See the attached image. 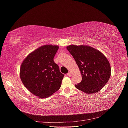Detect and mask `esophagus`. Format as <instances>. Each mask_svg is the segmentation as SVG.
<instances>
[{
    "label": "esophagus",
    "instance_id": "1",
    "mask_svg": "<svg viewBox=\"0 0 128 128\" xmlns=\"http://www.w3.org/2000/svg\"><path fill=\"white\" fill-rule=\"evenodd\" d=\"M67 75H68V76H71L72 75V73L70 72H68V74H67Z\"/></svg>",
    "mask_w": 128,
    "mask_h": 128
}]
</instances>
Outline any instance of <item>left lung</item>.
I'll list each match as a JSON object with an SVG mask.
<instances>
[{"mask_svg": "<svg viewBox=\"0 0 128 128\" xmlns=\"http://www.w3.org/2000/svg\"><path fill=\"white\" fill-rule=\"evenodd\" d=\"M67 49L76 61L82 80L75 87L88 94L99 91L111 75L110 64L103 54L88 45H70Z\"/></svg>", "mask_w": 128, "mask_h": 128, "instance_id": "8db88e82", "label": "left lung"}]
</instances>
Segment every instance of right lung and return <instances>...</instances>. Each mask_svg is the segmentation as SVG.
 Listing matches in <instances>:
<instances>
[{"label": "right lung", "mask_w": 128, "mask_h": 128, "mask_svg": "<svg viewBox=\"0 0 128 128\" xmlns=\"http://www.w3.org/2000/svg\"><path fill=\"white\" fill-rule=\"evenodd\" d=\"M58 45H45L28 55L21 64L20 78L25 87L40 98L52 95L60 88L64 75L53 58Z\"/></svg>", "instance_id": "add662e5"}]
</instances>
